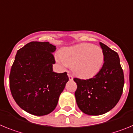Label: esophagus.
<instances>
[{
  "label": "esophagus",
  "mask_w": 133,
  "mask_h": 133,
  "mask_svg": "<svg viewBox=\"0 0 133 133\" xmlns=\"http://www.w3.org/2000/svg\"><path fill=\"white\" fill-rule=\"evenodd\" d=\"M68 77H69V80H72L73 79V76L71 75V74H68Z\"/></svg>",
  "instance_id": "1"
}]
</instances>
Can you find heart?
Instances as JSON below:
<instances>
[{"mask_svg": "<svg viewBox=\"0 0 133 133\" xmlns=\"http://www.w3.org/2000/svg\"><path fill=\"white\" fill-rule=\"evenodd\" d=\"M59 56L62 65L71 67L75 75L84 79L95 76L101 70L104 62L102 49L88 43L64 48Z\"/></svg>", "mask_w": 133, "mask_h": 133, "instance_id": "obj_1", "label": "heart"}]
</instances>
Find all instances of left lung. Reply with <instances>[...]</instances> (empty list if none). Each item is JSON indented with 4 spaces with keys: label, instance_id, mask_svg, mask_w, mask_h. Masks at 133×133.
<instances>
[{
    "label": "left lung",
    "instance_id": "8db88e82",
    "mask_svg": "<svg viewBox=\"0 0 133 133\" xmlns=\"http://www.w3.org/2000/svg\"><path fill=\"white\" fill-rule=\"evenodd\" d=\"M99 44L104 53L101 70L88 79H74L77 86L75 92L77 106L89 115H100L112 109L119 102L125 83L118 54Z\"/></svg>",
    "mask_w": 133,
    "mask_h": 133
}]
</instances>
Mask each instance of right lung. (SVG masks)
Masks as SVG:
<instances>
[{"label": "right lung", "instance_id": "1", "mask_svg": "<svg viewBox=\"0 0 133 133\" xmlns=\"http://www.w3.org/2000/svg\"><path fill=\"white\" fill-rule=\"evenodd\" d=\"M56 49L48 42H31L18 50L12 65V95L20 108L34 115H46L55 109L69 80L66 72L53 71Z\"/></svg>", "mask_w": 133, "mask_h": 133}]
</instances>
